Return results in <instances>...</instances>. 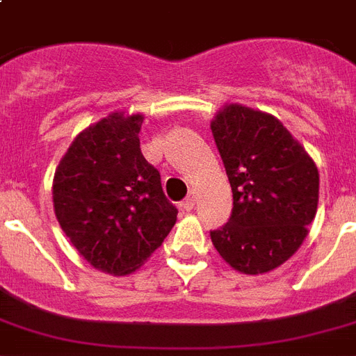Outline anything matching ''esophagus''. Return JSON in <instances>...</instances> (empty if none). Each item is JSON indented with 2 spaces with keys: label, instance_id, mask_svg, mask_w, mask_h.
Listing matches in <instances>:
<instances>
[{
  "label": "esophagus",
  "instance_id": "esophagus-1",
  "mask_svg": "<svg viewBox=\"0 0 356 356\" xmlns=\"http://www.w3.org/2000/svg\"><path fill=\"white\" fill-rule=\"evenodd\" d=\"M194 205H195V194L194 192H190L188 197L183 201V209L184 211H192V209H194Z\"/></svg>",
  "mask_w": 356,
  "mask_h": 356
}]
</instances>
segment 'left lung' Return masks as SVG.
I'll return each mask as SVG.
<instances>
[{
	"mask_svg": "<svg viewBox=\"0 0 356 356\" xmlns=\"http://www.w3.org/2000/svg\"><path fill=\"white\" fill-rule=\"evenodd\" d=\"M211 129L233 190L231 218L211 231L212 243L242 273L275 270L309 234L318 211V168L271 114L233 103Z\"/></svg>",
	"mask_w": 356,
	"mask_h": 356,
	"instance_id": "left-lung-1",
	"label": "left lung"
}]
</instances>
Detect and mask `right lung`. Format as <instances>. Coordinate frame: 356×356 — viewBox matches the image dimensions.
<instances>
[{
  "label": "right lung",
  "mask_w": 356,
  "mask_h": 356,
  "mask_svg": "<svg viewBox=\"0 0 356 356\" xmlns=\"http://www.w3.org/2000/svg\"><path fill=\"white\" fill-rule=\"evenodd\" d=\"M144 116L113 113L75 136L53 179V207L74 248L111 275L138 270L177 220L161 173L140 151Z\"/></svg>",
  "instance_id": "1"
}]
</instances>
